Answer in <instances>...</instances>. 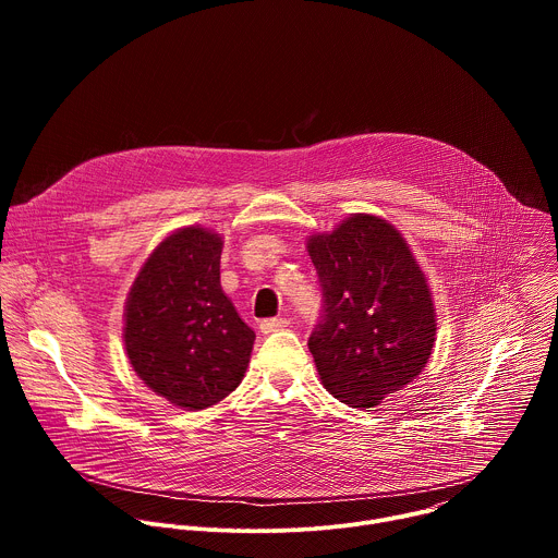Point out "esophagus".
Masks as SVG:
<instances>
[{
    "label": "esophagus",
    "instance_id": "esophagus-1",
    "mask_svg": "<svg viewBox=\"0 0 558 558\" xmlns=\"http://www.w3.org/2000/svg\"><path fill=\"white\" fill-rule=\"evenodd\" d=\"M291 325L289 317H269V320L260 323V331L263 333H274V331H282Z\"/></svg>",
    "mask_w": 558,
    "mask_h": 558
}]
</instances>
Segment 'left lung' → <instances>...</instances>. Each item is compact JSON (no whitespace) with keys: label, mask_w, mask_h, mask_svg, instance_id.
<instances>
[{"label":"left lung","mask_w":558,"mask_h":558,"mask_svg":"<svg viewBox=\"0 0 558 558\" xmlns=\"http://www.w3.org/2000/svg\"><path fill=\"white\" fill-rule=\"evenodd\" d=\"M306 252L320 278L323 315L308 338L323 386L373 409L426 366L435 344L428 280L404 235L373 214H351Z\"/></svg>","instance_id":"1"}]
</instances>
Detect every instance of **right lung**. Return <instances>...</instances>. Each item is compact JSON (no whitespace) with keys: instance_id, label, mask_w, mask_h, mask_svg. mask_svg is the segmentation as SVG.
Wrapping results in <instances>:
<instances>
[{"instance_id":"1","label":"right lung","mask_w":558,"mask_h":558,"mask_svg":"<svg viewBox=\"0 0 558 558\" xmlns=\"http://www.w3.org/2000/svg\"><path fill=\"white\" fill-rule=\"evenodd\" d=\"M220 233H170L141 267L125 302L123 342L147 388L203 411L243 381L256 333L220 287Z\"/></svg>"}]
</instances>
